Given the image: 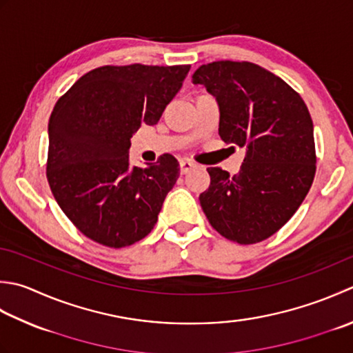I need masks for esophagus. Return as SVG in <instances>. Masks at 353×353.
Segmentation results:
<instances>
[{"mask_svg":"<svg viewBox=\"0 0 353 353\" xmlns=\"http://www.w3.org/2000/svg\"><path fill=\"white\" fill-rule=\"evenodd\" d=\"M192 168H196V163L191 162V161H181V174H186V172H190Z\"/></svg>","mask_w":353,"mask_h":353,"instance_id":"esophagus-1","label":"esophagus"}]
</instances>
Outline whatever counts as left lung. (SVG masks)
Returning a JSON list of instances; mask_svg holds the SVG:
<instances>
[{"label": "left lung", "mask_w": 353, "mask_h": 353, "mask_svg": "<svg viewBox=\"0 0 353 353\" xmlns=\"http://www.w3.org/2000/svg\"><path fill=\"white\" fill-rule=\"evenodd\" d=\"M192 84L216 98L219 134L246 148L237 174L211 167L200 194L206 219L228 240L252 245L291 219L315 176L314 123L301 96L252 62L217 61L199 67Z\"/></svg>", "instance_id": "obj_1"}]
</instances>
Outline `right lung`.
<instances>
[{
	"label": "right lung",
	"mask_w": 353,
	"mask_h": 353,
	"mask_svg": "<svg viewBox=\"0 0 353 353\" xmlns=\"http://www.w3.org/2000/svg\"><path fill=\"white\" fill-rule=\"evenodd\" d=\"M190 65H105L61 96L48 121L47 179L61 210L103 246L123 248L148 236L174 186L179 162L163 154L131 167V137L154 125L182 88Z\"/></svg>",
	"instance_id": "1"
}]
</instances>
